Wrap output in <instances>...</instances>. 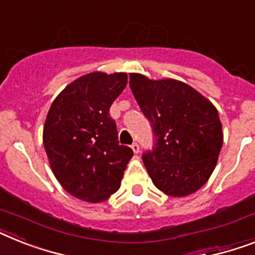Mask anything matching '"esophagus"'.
Segmentation results:
<instances>
[{
	"instance_id": "1",
	"label": "esophagus",
	"mask_w": 255,
	"mask_h": 255,
	"mask_svg": "<svg viewBox=\"0 0 255 255\" xmlns=\"http://www.w3.org/2000/svg\"><path fill=\"white\" fill-rule=\"evenodd\" d=\"M132 150H133V153L134 154H137L138 151H140V146H138V144L137 142H133V144H132Z\"/></svg>"
}]
</instances>
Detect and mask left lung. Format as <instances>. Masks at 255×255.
I'll list each match as a JSON object with an SVG mask.
<instances>
[{
    "label": "left lung",
    "mask_w": 255,
    "mask_h": 255,
    "mask_svg": "<svg viewBox=\"0 0 255 255\" xmlns=\"http://www.w3.org/2000/svg\"><path fill=\"white\" fill-rule=\"evenodd\" d=\"M129 87L155 136L153 150L142 155L154 185L171 197L197 192L213 174L223 145L217 108L175 79L129 74Z\"/></svg>",
    "instance_id": "1"
}]
</instances>
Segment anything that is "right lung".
Here are the masks:
<instances>
[{
  "label": "right lung",
  "instance_id": "right-lung-1",
  "mask_svg": "<svg viewBox=\"0 0 255 255\" xmlns=\"http://www.w3.org/2000/svg\"><path fill=\"white\" fill-rule=\"evenodd\" d=\"M127 85L126 72H91L67 85L51 104L42 141L63 189L85 202H104L121 188L131 147L119 145L109 110Z\"/></svg>",
  "mask_w": 255,
  "mask_h": 255
}]
</instances>
